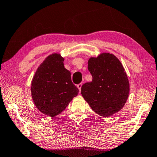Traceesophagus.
Segmentation results:
<instances>
[{
  "instance_id": "obj_1",
  "label": "esophagus",
  "mask_w": 157,
  "mask_h": 157,
  "mask_svg": "<svg viewBox=\"0 0 157 157\" xmlns=\"http://www.w3.org/2000/svg\"><path fill=\"white\" fill-rule=\"evenodd\" d=\"M82 86V83H79V84H78V85H77V86H78V88L79 89V91H81Z\"/></svg>"
}]
</instances>
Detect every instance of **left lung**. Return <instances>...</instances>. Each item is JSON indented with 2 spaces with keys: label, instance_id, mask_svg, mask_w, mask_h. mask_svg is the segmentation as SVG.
<instances>
[{
  "label": "left lung",
  "instance_id": "left-lung-1",
  "mask_svg": "<svg viewBox=\"0 0 157 157\" xmlns=\"http://www.w3.org/2000/svg\"><path fill=\"white\" fill-rule=\"evenodd\" d=\"M88 70L92 81L82 86L84 100L104 117L117 113L125 105L129 94L128 79L121 62L113 54L103 53L89 59Z\"/></svg>",
  "mask_w": 157,
  "mask_h": 157
}]
</instances>
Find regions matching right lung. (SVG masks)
<instances>
[{"instance_id": "obj_1", "label": "right lung", "mask_w": 157, "mask_h": 157, "mask_svg": "<svg viewBox=\"0 0 157 157\" xmlns=\"http://www.w3.org/2000/svg\"><path fill=\"white\" fill-rule=\"evenodd\" d=\"M60 54L49 56L40 66L31 84L34 104L43 114L54 117L65 110L79 89L72 82Z\"/></svg>"}]
</instances>
